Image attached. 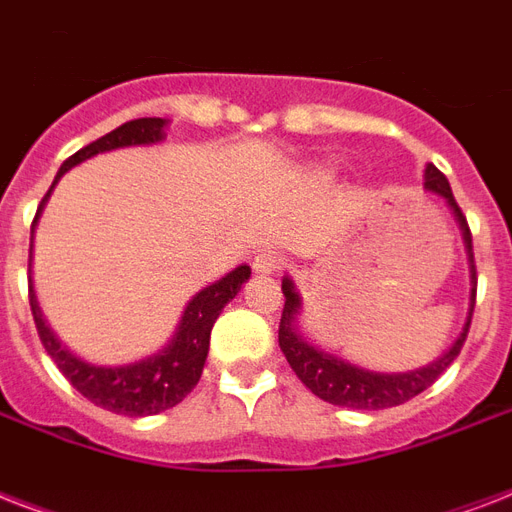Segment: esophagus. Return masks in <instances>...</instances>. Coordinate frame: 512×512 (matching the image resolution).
<instances>
[{
    "label": "esophagus",
    "instance_id": "34e87169",
    "mask_svg": "<svg viewBox=\"0 0 512 512\" xmlns=\"http://www.w3.org/2000/svg\"><path fill=\"white\" fill-rule=\"evenodd\" d=\"M280 264H283V256H277L275 251H264L253 259V272L256 275H275Z\"/></svg>",
    "mask_w": 512,
    "mask_h": 512
}]
</instances>
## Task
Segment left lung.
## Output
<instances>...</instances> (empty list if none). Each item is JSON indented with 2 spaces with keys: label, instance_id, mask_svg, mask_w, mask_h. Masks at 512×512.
<instances>
[{
  "label": "left lung",
  "instance_id": "obj_1",
  "mask_svg": "<svg viewBox=\"0 0 512 512\" xmlns=\"http://www.w3.org/2000/svg\"><path fill=\"white\" fill-rule=\"evenodd\" d=\"M425 189L435 192L438 197L449 202V208L457 216V224L462 229V240H465L467 248V261H470V283H473V291H470V315H467V323L462 328V334L457 336V342L451 344L449 352H443L441 358L427 363L422 368H414V371H403V374H379V371H366V368L352 366L347 360L336 358L331 352H323L318 347H312L304 336L299 334L296 328V318H299L301 299L296 288H293L291 277H283V318H280V331H277V342H280V350H283L285 360L291 363V368L296 371L304 387H310L318 398H323L326 403H334V406L344 408H360V411H379V408L400 406L406 400L417 398L419 392H425L430 384L438 379V376L446 371V368L457 360L459 350L467 339V328H470V318H473L475 307V259H473V235H470V227H467V219L462 208L454 200L451 194V186L446 181L441 170L435 168L433 162L425 168Z\"/></svg>",
  "mask_w": 512,
  "mask_h": 512
}]
</instances>
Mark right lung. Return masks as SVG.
<instances>
[{
    "instance_id": "add662e5",
    "label": "right lung",
    "mask_w": 512,
    "mask_h": 512,
    "mask_svg": "<svg viewBox=\"0 0 512 512\" xmlns=\"http://www.w3.org/2000/svg\"><path fill=\"white\" fill-rule=\"evenodd\" d=\"M165 125L168 122L160 120V117H141V120L125 122V125H120L112 133H106L98 141H93V144L82 146L77 154H71L69 160L61 165V170H58L53 186L58 184V178L66 170H71L79 162L90 160L95 154L112 152V149H122V146L157 144V141L165 138ZM53 186H50V192H53ZM50 192L42 197L37 216L31 221V235H34L39 213L45 208ZM248 277H251V267L240 264L229 275H224L221 280L208 285V288H202L186 304L184 318L178 323L176 334L168 342V347H162L160 352H154V355L138 360V363H128V366H93V363H85L82 358H77L66 344H61V339L50 331V326L42 318L31 280L29 304L47 355L55 360V366L61 368V374L69 379L71 387H77V392H82L87 400H93L95 406L114 411V414L152 417V414L168 411L176 403H181L194 390V384L200 382L202 366H205L208 347H211L213 323H216L219 312L227 307L229 301L235 299L237 291L243 288Z\"/></svg>"
}]
</instances>
